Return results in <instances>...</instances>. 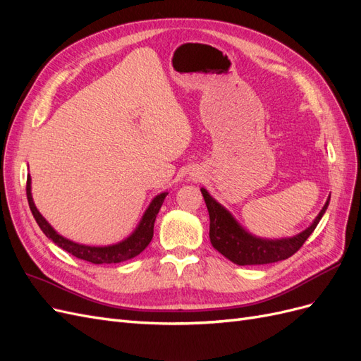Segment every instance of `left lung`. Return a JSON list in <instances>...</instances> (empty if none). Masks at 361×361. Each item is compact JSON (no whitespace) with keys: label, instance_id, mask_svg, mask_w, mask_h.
Listing matches in <instances>:
<instances>
[{"label":"left lung","instance_id":"obj_1","mask_svg":"<svg viewBox=\"0 0 361 361\" xmlns=\"http://www.w3.org/2000/svg\"><path fill=\"white\" fill-rule=\"evenodd\" d=\"M200 191L207 206V212H209L211 244L216 251H220L224 257L232 260L236 265L274 264V262L290 257L302 247L305 239L313 233L330 203V199L326 200L310 227L305 228L300 235L285 239H262L244 231L232 214L212 199L211 194L204 188Z\"/></svg>","mask_w":361,"mask_h":361}]
</instances>
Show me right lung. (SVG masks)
<instances>
[{
  "label": "right lung",
  "instance_id": "obj_1",
  "mask_svg": "<svg viewBox=\"0 0 361 361\" xmlns=\"http://www.w3.org/2000/svg\"><path fill=\"white\" fill-rule=\"evenodd\" d=\"M166 197H167V192H162V194H158L157 197L152 200L143 218H141L138 227L133 232V235L125 239V241L114 244V245H106V247H90V245H82V244H76L73 241H69V239H66L54 231L51 224L37 211L35 202H32L31 178H30V174L27 176L28 204H30V209L32 212V216H35V220L37 221L39 227L42 228V232L45 233L54 244L59 245L64 251H68V253H71L72 256L87 260V262H92V264H97V265L99 264H118V262H123V260L138 256L141 251H143L149 245L152 238H154V224H155L157 215L162 206V202Z\"/></svg>",
  "mask_w": 361,
  "mask_h": 361
}]
</instances>
